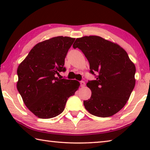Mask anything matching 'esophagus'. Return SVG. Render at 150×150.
I'll return each mask as SVG.
<instances>
[{"label":"esophagus","instance_id":"1","mask_svg":"<svg viewBox=\"0 0 150 150\" xmlns=\"http://www.w3.org/2000/svg\"><path fill=\"white\" fill-rule=\"evenodd\" d=\"M80 83H81V87H84L85 86V83L84 82V81H81L80 82Z\"/></svg>","mask_w":150,"mask_h":150}]
</instances>
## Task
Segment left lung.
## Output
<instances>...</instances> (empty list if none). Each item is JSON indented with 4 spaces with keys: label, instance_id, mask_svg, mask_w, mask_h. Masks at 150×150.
I'll return each instance as SVG.
<instances>
[{
    "label": "left lung",
    "instance_id": "obj_1",
    "mask_svg": "<svg viewBox=\"0 0 150 150\" xmlns=\"http://www.w3.org/2000/svg\"><path fill=\"white\" fill-rule=\"evenodd\" d=\"M73 48H79L88 61L90 72H98L96 80L88 81L92 94L83 101L88 112L109 117L122 108L136 83V67L127 52L116 43L97 35L77 38Z\"/></svg>",
    "mask_w": 150,
    "mask_h": 150
}]
</instances>
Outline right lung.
I'll list each match as a JSON object with an SVG mask.
<instances>
[{
	"mask_svg": "<svg viewBox=\"0 0 150 150\" xmlns=\"http://www.w3.org/2000/svg\"><path fill=\"white\" fill-rule=\"evenodd\" d=\"M75 38L57 36L38 43L17 69V89L35 116L51 118L64 110L69 96L78 90L76 80L55 77L65 71V58Z\"/></svg>",
	"mask_w": 150,
	"mask_h": 150,
	"instance_id": "right-lung-1",
	"label": "right lung"
}]
</instances>
